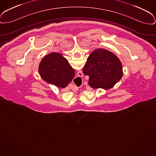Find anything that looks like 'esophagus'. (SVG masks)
Returning <instances> with one entry per match:
<instances>
[{
    "mask_svg": "<svg viewBox=\"0 0 156 156\" xmlns=\"http://www.w3.org/2000/svg\"><path fill=\"white\" fill-rule=\"evenodd\" d=\"M78 78H82L83 77V73L81 71L78 73Z\"/></svg>",
    "mask_w": 156,
    "mask_h": 156,
    "instance_id": "1",
    "label": "esophagus"
}]
</instances>
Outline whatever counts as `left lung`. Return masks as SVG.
Wrapping results in <instances>:
<instances>
[{
  "instance_id": "8db88e82",
  "label": "left lung",
  "mask_w": 156,
  "mask_h": 156,
  "mask_svg": "<svg viewBox=\"0 0 156 156\" xmlns=\"http://www.w3.org/2000/svg\"><path fill=\"white\" fill-rule=\"evenodd\" d=\"M83 73L89 76V85L94 89L111 88L122 76V65L112 52L98 49L88 58Z\"/></svg>"
}]
</instances>
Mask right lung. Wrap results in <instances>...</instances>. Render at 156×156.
Returning a JSON list of instances; mask_svg holds the SVG:
<instances>
[{"mask_svg": "<svg viewBox=\"0 0 156 156\" xmlns=\"http://www.w3.org/2000/svg\"><path fill=\"white\" fill-rule=\"evenodd\" d=\"M39 72L46 82L61 88L66 87L75 76V71L67 59L58 53L45 56L40 63Z\"/></svg>", "mask_w": 156, "mask_h": 156, "instance_id": "1", "label": "right lung"}]
</instances>
